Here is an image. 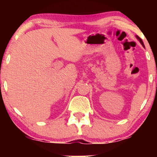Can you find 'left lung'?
Here are the masks:
<instances>
[{"label":"left lung","mask_w":157,"mask_h":157,"mask_svg":"<svg viewBox=\"0 0 157 157\" xmlns=\"http://www.w3.org/2000/svg\"><path fill=\"white\" fill-rule=\"evenodd\" d=\"M136 37H137V39L139 40H140V43H141V44H142V46H144V47H145V46H144V44H143V42H142V39H141V38H140V37H138V36H136Z\"/></svg>","instance_id":"1"}]
</instances>
